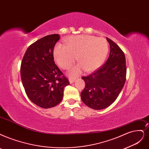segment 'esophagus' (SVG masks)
I'll return each mask as SVG.
<instances>
[{"label":"esophagus","instance_id":"1","mask_svg":"<svg viewBox=\"0 0 149 149\" xmlns=\"http://www.w3.org/2000/svg\"><path fill=\"white\" fill-rule=\"evenodd\" d=\"M69 83H70V84H72L74 83L75 81V79H69Z\"/></svg>","mask_w":149,"mask_h":149}]
</instances>
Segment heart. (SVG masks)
I'll return each instance as SVG.
<instances>
[{
    "instance_id": "b5f03b06",
    "label": "heart",
    "mask_w": 149,
    "mask_h": 149,
    "mask_svg": "<svg viewBox=\"0 0 149 149\" xmlns=\"http://www.w3.org/2000/svg\"><path fill=\"white\" fill-rule=\"evenodd\" d=\"M109 52V45L104 38L88 35L70 37L65 45L58 44L54 49V57L59 67L68 69L76 60L79 63L72 68L68 75L78 76L85 70L92 72L103 64Z\"/></svg>"
}]
</instances>
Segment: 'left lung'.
Instances as JSON below:
<instances>
[{
	"label": "left lung",
	"instance_id": "8db88e82",
	"mask_svg": "<svg viewBox=\"0 0 149 149\" xmlns=\"http://www.w3.org/2000/svg\"><path fill=\"white\" fill-rule=\"evenodd\" d=\"M110 54L106 63L91 75L83 77L85 89L81 93L84 103L93 109L107 108L116 100L126 81L125 54L112 40L107 37Z\"/></svg>",
	"mask_w": 149,
	"mask_h": 149
}]
</instances>
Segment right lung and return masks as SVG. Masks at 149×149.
<instances>
[{"label": "right lung", "instance_id": "right-lung-1", "mask_svg": "<svg viewBox=\"0 0 149 149\" xmlns=\"http://www.w3.org/2000/svg\"><path fill=\"white\" fill-rule=\"evenodd\" d=\"M59 38V34H52L33 43L21 62V78L26 95L43 109L57 106L63 100L64 87L69 85L54 61L53 49Z\"/></svg>", "mask_w": 149, "mask_h": 149}]
</instances>
